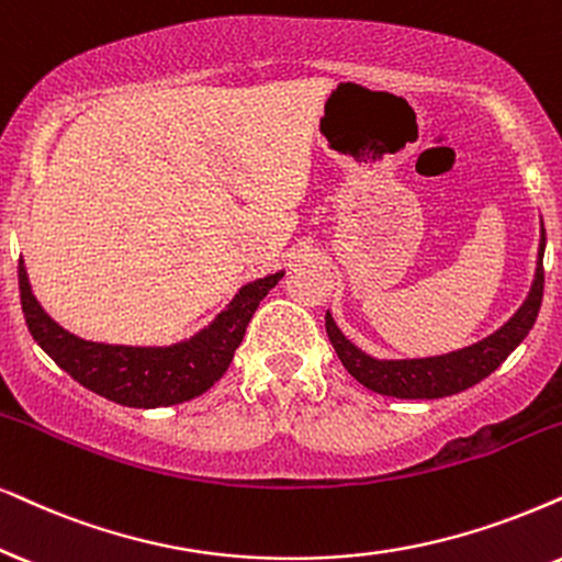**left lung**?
Instances as JSON below:
<instances>
[{"label": "left lung", "mask_w": 562, "mask_h": 562, "mask_svg": "<svg viewBox=\"0 0 562 562\" xmlns=\"http://www.w3.org/2000/svg\"><path fill=\"white\" fill-rule=\"evenodd\" d=\"M542 257L544 228L542 244H539L537 277L527 303L516 311V316L510 318L503 329L490 334L487 339H482L477 345L467 347V350L423 360H375L371 355L360 352L350 339H345V334L337 329L334 318L326 314V334H329V342L334 345V350H337L347 373L375 394L396 396V400H438V396L464 392V389L487 379V375L516 350L518 342L527 337L531 326H535L544 293Z\"/></svg>", "instance_id": "left-lung-1"}]
</instances>
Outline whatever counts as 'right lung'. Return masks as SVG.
Instances as JSON below:
<instances>
[{"instance_id": "right-lung-1", "label": "right lung", "mask_w": 562, "mask_h": 562, "mask_svg": "<svg viewBox=\"0 0 562 562\" xmlns=\"http://www.w3.org/2000/svg\"><path fill=\"white\" fill-rule=\"evenodd\" d=\"M280 280L282 272H277L246 285L215 318V324L189 342L173 347H124L88 342L61 329L31 293L23 259L18 265L20 303L35 342L85 389L124 407L142 409L189 402L215 386V381L228 371L236 347L244 342L246 326L259 308V301Z\"/></svg>"}]
</instances>
